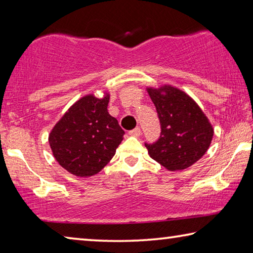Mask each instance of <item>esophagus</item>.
<instances>
[{"mask_svg":"<svg viewBox=\"0 0 253 253\" xmlns=\"http://www.w3.org/2000/svg\"><path fill=\"white\" fill-rule=\"evenodd\" d=\"M140 132H142V131H140V128L136 127V128H134V129L128 131V134H129L130 136H134V137H139Z\"/></svg>","mask_w":253,"mask_h":253,"instance_id":"1","label":"esophagus"}]
</instances>
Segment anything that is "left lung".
<instances>
[{
    "instance_id": "1",
    "label": "left lung",
    "mask_w": 253,
    "mask_h": 253,
    "mask_svg": "<svg viewBox=\"0 0 253 253\" xmlns=\"http://www.w3.org/2000/svg\"><path fill=\"white\" fill-rule=\"evenodd\" d=\"M161 123V136L145 146L154 161L169 170L190 168L202 157L213 138V128L198 104L179 89L165 84L147 88Z\"/></svg>"
}]
</instances>
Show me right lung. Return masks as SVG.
<instances>
[{
  "label": "right lung",
  "instance_id": "add662e5",
  "mask_svg": "<svg viewBox=\"0 0 253 253\" xmlns=\"http://www.w3.org/2000/svg\"><path fill=\"white\" fill-rule=\"evenodd\" d=\"M102 98L87 95L75 102L49 135L53 156L68 172L80 177L92 176L108 164L125 131Z\"/></svg>",
  "mask_w": 253,
  "mask_h": 253
}]
</instances>
